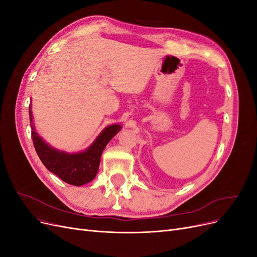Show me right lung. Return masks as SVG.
Masks as SVG:
<instances>
[{"label":"right lung","mask_w":257,"mask_h":257,"mask_svg":"<svg viewBox=\"0 0 257 257\" xmlns=\"http://www.w3.org/2000/svg\"><path fill=\"white\" fill-rule=\"evenodd\" d=\"M29 113L30 121L32 122L31 106L29 107ZM31 125H32L31 127H32L33 145L43 164L49 172L58 176L64 182L76 186L88 183L95 178L100 157H102L106 145L121 130V125L119 124L108 126L99 134L95 142L89 147V149L80 153L68 154L48 146L37 135V133H35L32 123Z\"/></svg>","instance_id":"add662e5"}]
</instances>
